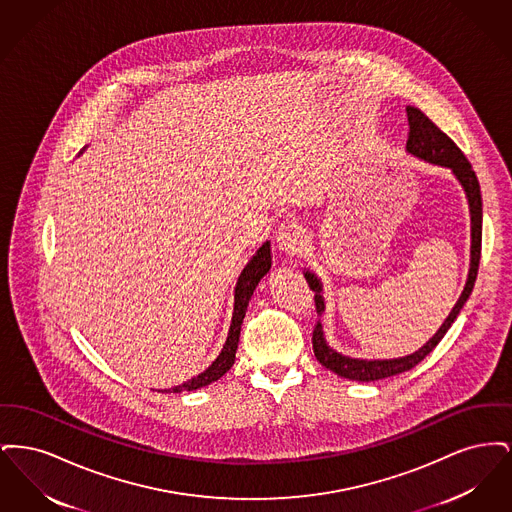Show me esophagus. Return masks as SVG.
<instances>
[{
    "mask_svg": "<svg viewBox=\"0 0 512 512\" xmlns=\"http://www.w3.org/2000/svg\"><path fill=\"white\" fill-rule=\"evenodd\" d=\"M305 230L293 222V220H286L280 224L278 232H276V247L286 253V255H297L303 251L305 247Z\"/></svg>",
    "mask_w": 512,
    "mask_h": 512,
    "instance_id": "obj_1",
    "label": "esophagus"
}]
</instances>
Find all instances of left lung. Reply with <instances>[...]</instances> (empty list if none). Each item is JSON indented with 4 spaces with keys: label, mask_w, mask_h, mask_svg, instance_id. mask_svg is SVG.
I'll return each mask as SVG.
<instances>
[{
    "label": "left lung",
    "mask_w": 512,
    "mask_h": 512,
    "mask_svg": "<svg viewBox=\"0 0 512 512\" xmlns=\"http://www.w3.org/2000/svg\"><path fill=\"white\" fill-rule=\"evenodd\" d=\"M407 117H409V140H407V153L414 157L445 167L455 174L459 184L463 186L464 195L468 199V209H470V268H468V278L464 284V290L459 295V301L451 309L449 317L443 320L439 326L438 332L426 341L418 351L405 357L397 359H353L347 355H341L340 351L332 349L326 341L322 322L318 320L317 328L313 332V351L317 357L318 363L332 370L341 378L347 380H357V382H374L382 380L388 376L401 374L405 370H411L413 366L418 365L426 355L434 351L445 332L451 328L455 318L459 317L461 309L470 297L476 274H478V265H480V253H482V192H480V182L476 178V172L472 171V165L464 157L463 151L455 146V142L443 134L434 122L430 121L420 109L416 107H407ZM311 290L315 292V301H317V313L322 317L326 303L322 297V284L318 280L317 274L311 270L303 272Z\"/></svg>",
    "instance_id": "1"
}]
</instances>
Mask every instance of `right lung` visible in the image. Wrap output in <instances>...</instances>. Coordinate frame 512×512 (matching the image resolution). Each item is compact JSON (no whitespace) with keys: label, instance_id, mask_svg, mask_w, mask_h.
Wrapping results in <instances>:
<instances>
[{"label":"right lung","instance_id":"right-lung-1","mask_svg":"<svg viewBox=\"0 0 512 512\" xmlns=\"http://www.w3.org/2000/svg\"><path fill=\"white\" fill-rule=\"evenodd\" d=\"M272 265V255H270V242H265L257 249V253L251 257V261L245 265L242 274L238 276L236 282V290H234V313H232V322H230V330H228V338L222 345V351L219 357L207 366L201 374L194 376L192 380L169 388L165 393H180V391L199 390L203 386H209L213 382H217L222 378L230 366L234 365L236 359V349H238V341H240V330H242V322H244L245 311L247 305L251 301V295L255 292V288L259 286L261 278L267 274Z\"/></svg>","mask_w":512,"mask_h":512}]
</instances>
